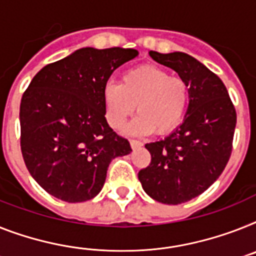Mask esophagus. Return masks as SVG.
I'll list each match as a JSON object with an SVG mask.
<instances>
[{
	"mask_svg": "<svg viewBox=\"0 0 256 256\" xmlns=\"http://www.w3.org/2000/svg\"><path fill=\"white\" fill-rule=\"evenodd\" d=\"M144 144L141 142V141H137V140H130V146L133 148V149H137V148L142 146Z\"/></svg>",
	"mask_w": 256,
	"mask_h": 256,
	"instance_id": "esophagus-1",
	"label": "esophagus"
}]
</instances>
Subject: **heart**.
<instances>
[{
  "label": "heart",
  "instance_id": "b5f03b06",
  "mask_svg": "<svg viewBox=\"0 0 256 256\" xmlns=\"http://www.w3.org/2000/svg\"><path fill=\"white\" fill-rule=\"evenodd\" d=\"M106 120L120 130L134 111L128 132L164 134L174 130L184 118L188 104V86L180 77H172L164 68L141 65L124 72L120 84L103 88Z\"/></svg>",
  "mask_w": 256,
  "mask_h": 256
}]
</instances>
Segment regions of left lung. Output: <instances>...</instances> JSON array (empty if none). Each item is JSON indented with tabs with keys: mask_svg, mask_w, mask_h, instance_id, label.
Listing matches in <instances>:
<instances>
[{
	"mask_svg": "<svg viewBox=\"0 0 256 256\" xmlns=\"http://www.w3.org/2000/svg\"><path fill=\"white\" fill-rule=\"evenodd\" d=\"M149 54L188 86L183 122L164 140L145 144L152 162L138 171V180L152 199L176 206L199 196L218 179L232 154L237 114L224 82L195 57L156 50Z\"/></svg>",
	"mask_w": 256,
	"mask_h": 256,
	"instance_id": "left-lung-1",
	"label": "left lung"
}]
</instances>
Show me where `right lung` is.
I'll return each instance as SVG.
<instances>
[{"label": "right lung", "mask_w": 256, "mask_h": 256, "mask_svg": "<svg viewBox=\"0 0 256 256\" xmlns=\"http://www.w3.org/2000/svg\"><path fill=\"white\" fill-rule=\"evenodd\" d=\"M133 48L86 47L38 72L20 100V149L50 195L81 202L98 195L114 158L132 152L104 116L103 88Z\"/></svg>", "instance_id": "add662e5"}]
</instances>
